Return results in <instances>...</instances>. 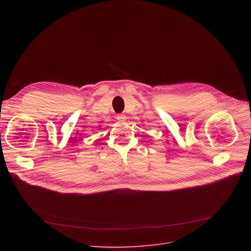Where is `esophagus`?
Instances as JSON below:
<instances>
[{
	"label": "esophagus",
	"mask_w": 251,
	"mask_h": 251,
	"mask_svg": "<svg viewBox=\"0 0 251 251\" xmlns=\"http://www.w3.org/2000/svg\"><path fill=\"white\" fill-rule=\"evenodd\" d=\"M117 120L118 121H125L126 120V116L124 115V114H119V115H117Z\"/></svg>",
	"instance_id": "1"
}]
</instances>
